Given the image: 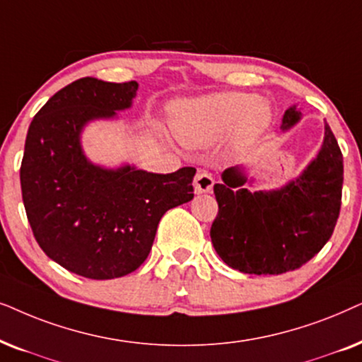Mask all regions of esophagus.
<instances>
[{
    "label": "esophagus",
    "mask_w": 362,
    "mask_h": 362,
    "mask_svg": "<svg viewBox=\"0 0 362 362\" xmlns=\"http://www.w3.org/2000/svg\"><path fill=\"white\" fill-rule=\"evenodd\" d=\"M194 187L197 194H206L214 187V177L206 172H199L194 178Z\"/></svg>",
    "instance_id": "1"
}]
</instances>
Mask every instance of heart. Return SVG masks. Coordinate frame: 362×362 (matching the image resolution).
<instances>
[{"mask_svg":"<svg viewBox=\"0 0 362 362\" xmlns=\"http://www.w3.org/2000/svg\"><path fill=\"white\" fill-rule=\"evenodd\" d=\"M272 122V107L253 94L220 93L178 105L172 125L189 147L210 146L231 131L233 142L245 146Z\"/></svg>","mask_w":362,"mask_h":362,"instance_id":"1","label":"heart"}]
</instances>
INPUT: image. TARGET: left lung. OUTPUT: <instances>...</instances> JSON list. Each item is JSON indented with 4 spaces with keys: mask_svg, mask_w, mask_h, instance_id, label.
<instances>
[{
    "mask_svg": "<svg viewBox=\"0 0 362 362\" xmlns=\"http://www.w3.org/2000/svg\"><path fill=\"white\" fill-rule=\"evenodd\" d=\"M301 114L293 105L283 115V131ZM214 192L218 214L211 243L233 269L250 274H281L303 267L334 231L343 194V153L329 125L317 157L296 180L279 190L250 192L242 167L221 173Z\"/></svg>",
    "mask_w": 362,
    "mask_h": 362,
    "instance_id": "8db88e82",
    "label": "left lung"
}]
</instances>
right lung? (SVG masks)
Returning a JSON list of instances; mask_svg holds the SVG:
<instances>
[{
    "label": "right lung",
    "mask_w": 362,
    "mask_h": 362,
    "mask_svg": "<svg viewBox=\"0 0 362 362\" xmlns=\"http://www.w3.org/2000/svg\"><path fill=\"white\" fill-rule=\"evenodd\" d=\"M137 88L136 81L83 77L57 90L28 129L19 168L28 221L42 252L79 276L112 279L136 272L163 214L194 199V167L112 170L86 158L84 125L131 107Z\"/></svg>",
    "instance_id": "add662e5"
}]
</instances>
